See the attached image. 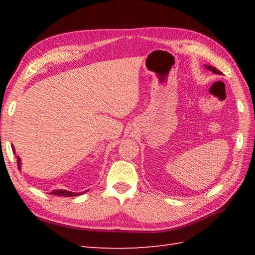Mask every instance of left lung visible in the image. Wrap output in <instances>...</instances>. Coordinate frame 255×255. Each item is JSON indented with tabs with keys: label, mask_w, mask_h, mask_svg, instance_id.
I'll return each instance as SVG.
<instances>
[{
	"label": "left lung",
	"mask_w": 255,
	"mask_h": 255,
	"mask_svg": "<svg viewBox=\"0 0 255 255\" xmlns=\"http://www.w3.org/2000/svg\"><path fill=\"white\" fill-rule=\"evenodd\" d=\"M205 68H206V69H208V70L213 71V72H214V73H216V74H221V71H219L218 69H216L215 67H212V66H205Z\"/></svg>",
	"instance_id": "8db88e82"
}]
</instances>
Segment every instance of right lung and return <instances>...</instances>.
Returning <instances> with one entry per match:
<instances>
[{"label":"right lung","mask_w":255,"mask_h":255,"mask_svg":"<svg viewBox=\"0 0 255 255\" xmlns=\"http://www.w3.org/2000/svg\"><path fill=\"white\" fill-rule=\"evenodd\" d=\"M17 165H18V168L20 170V158H19V156H17ZM86 191H84V192H86ZM82 194H83V192H80V194H78V192H71V191L64 190V189L54 190L53 192H51V195L60 196V197H75V196H79V195H82Z\"/></svg>","instance_id":"add662e5"}]
</instances>
